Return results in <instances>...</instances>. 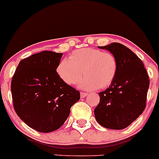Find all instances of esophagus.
I'll use <instances>...</instances> for the list:
<instances>
[{
    "label": "esophagus",
    "instance_id": "esophagus-1",
    "mask_svg": "<svg viewBox=\"0 0 159 159\" xmlns=\"http://www.w3.org/2000/svg\"><path fill=\"white\" fill-rule=\"evenodd\" d=\"M86 96H87V93H85V92H81V93H80V96H81V98L86 97Z\"/></svg>",
    "mask_w": 159,
    "mask_h": 159
}]
</instances>
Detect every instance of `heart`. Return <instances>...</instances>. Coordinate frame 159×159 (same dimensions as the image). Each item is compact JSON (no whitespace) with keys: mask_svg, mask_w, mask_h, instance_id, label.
<instances>
[{"mask_svg":"<svg viewBox=\"0 0 159 159\" xmlns=\"http://www.w3.org/2000/svg\"><path fill=\"white\" fill-rule=\"evenodd\" d=\"M117 70L115 56L92 47L74 50L57 67L59 77L68 85L76 83L84 75L80 86L86 89L107 88L115 80Z\"/></svg>","mask_w":159,"mask_h":159,"instance_id":"obj_1","label":"heart"}]
</instances>
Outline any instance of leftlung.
Returning <instances> with one entry per match:
<instances>
[{
    "instance_id": "1",
    "label": "left lung",
    "mask_w": 159,
    "mask_h": 159,
    "mask_svg": "<svg viewBox=\"0 0 159 159\" xmlns=\"http://www.w3.org/2000/svg\"><path fill=\"white\" fill-rule=\"evenodd\" d=\"M99 47L115 56L118 70L109 87L99 93L95 117L105 128L123 129L145 110L149 77L142 60L125 46L112 43Z\"/></svg>"
}]
</instances>
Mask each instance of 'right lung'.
Instances as JSON below:
<instances>
[{
	"instance_id": "add662e5",
	"label": "right lung",
	"mask_w": 159,
	"mask_h": 159,
	"mask_svg": "<svg viewBox=\"0 0 159 159\" xmlns=\"http://www.w3.org/2000/svg\"><path fill=\"white\" fill-rule=\"evenodd\" d=\"M63 53L44 50L20 60L11 80L13 105L17 116L40 132L63 125L80 92L60 77L57 67Z\"/></svg>"
}]
</instances>
